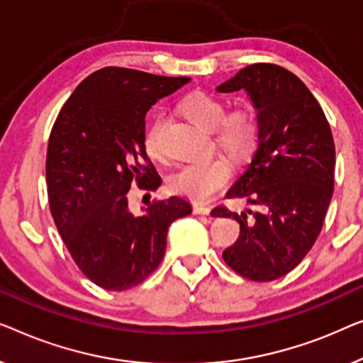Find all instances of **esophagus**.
Masks as SVG:
<instances>
[{"label":"esophagus","instance_id":"obj_1","mask_svg":"<svg viewBox=\"0 0 363 363\" xmlns=\"http://www.w3.org/2000/svg\"><path fill=\"white\" fill-rule=\"evenodd\" d=\"M194 213H197V216H211V207H206V206H194Z\"/></svg>","mask_w":363,"mask_h":363}]
</instances>
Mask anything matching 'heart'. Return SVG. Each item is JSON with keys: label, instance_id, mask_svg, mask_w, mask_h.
<instances>
[{"label": "heart", "instance_id": "obj_1", "mask_svg": "<svg viewBox=\"0 0 363 363\" xmlns=\"http://www.w3.org/2000/svg\"><path fill=\"white\" fill-rule=\"evenodd\" d=\"M182 113L192 123L207 131H213L217 145L235 160L248 156L258 141V121L252 111L238 108L225 115V105L216 96L192 94L181 104ZM162 118L151 121L145 133V150L156 161H166L167 152L162 145ZM232 177V166L225 157L191 162L181 167L171 177V189L191 201L206 202L217 191L225 187Z\"/></svg>", "mask_w": 363, "mask_h": 363}]
</instances>
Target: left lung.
Returning a JSON list of instances; mask_svg holds the SVG:
<instances>
[{
    "label": "left lung",
    "mask_w": 363,
    "mask_h": 363,
    "mask_svg": "<svg viewBox=\"0 0 363 363\" xmlns=\"http://www.w3.org/2000/svg\"><path fill=\"white\" fill-rule=\"evenodd\" d=\"M217 90L247 91L258 121L257 151L227 197L267 211H213L240 223L222 257L240 277L273 281L298 267L323 228L334 192L333 131L303 80L279 65L252 64Z\"/></svg>",
    "instance_id": "1"
}]
</instances>
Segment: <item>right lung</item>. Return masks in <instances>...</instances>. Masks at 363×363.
Instances as JSON below:
<instances>
[{
	"label": "right lung",
	"instance_id": "1",
	"mask_svg": "<svg viewBox=\"0 0 363 363\" xmlns=\"http://www.w3.org/2000/svg\"><path fill=\"white\" fill-rule=\"evenodd\" d=\"M189 77L123 67L90 74L59 111L49 136L45 182L55 227L90 281L108 291L140 284L164 257L167 228L192 212L186 199L155 201L135 216L128 192L156 191L145 150L146 111Z\"/></svg>",
	"mask_w": 363,
	"mask_h": 363
}]
</instances>
